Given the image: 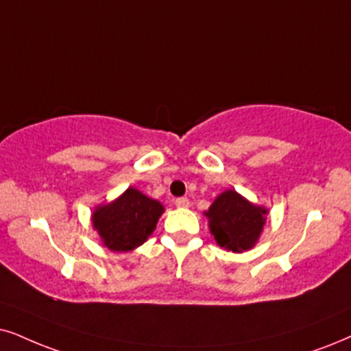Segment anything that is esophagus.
<instances>
[{
  "mask_svg": "<svg viewBox=\"0 0 351 351\" xmlns=\"http://www.w3.org/2000/svg\"><path fill=\"white\" fill-rule=\"evenodd\" d=\"M176 207H189V199L188 197H178L175 199Z\"/></svg>",
  "mask_w": 351,
  "mask_h": 351,
  "instance_id": "1",
  "label": "esophagus"
}]
</instances>
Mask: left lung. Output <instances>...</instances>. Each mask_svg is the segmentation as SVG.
<instances>
[{
  "label": "left lung",
  "instance_id": "obj_1",
  "mask_svg": "<svg viewBox=\"0 0 351 351\" xmlns=\"http://www.w3.org/2000/svg\"><path fill=\"white\" fill-rule=\"evenodd\" d=\"M267 210L243 199L237 191H225L208 208V225L219 246L233 252L247 251L263 232Z\"/></svg>",
  "mask_w": 351,
  "mask_h": 351
}]
</instances>
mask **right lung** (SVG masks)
Listing matches in <instances>:
<instances>
[{"label": "right lung", "mask_w": 351, "mask_h": 351, "mask_svg": "<svg viewBox=\"0 0 351 351\" xmlns=\"http://www.w3.org/2000/svg\"><path fill=\"white\" fill-rule=\"evenodd\" d=\"M162 214L160 202L130 188L114 202L97 208L92 221L106 247L131 251L150 237Z\"/></svg>", "instance_id": "obj_1"}]
</instances>
